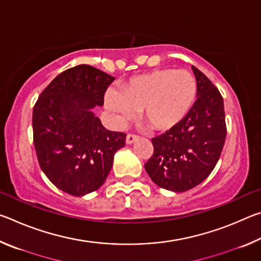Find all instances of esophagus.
<instances>
[{"label": "esophagus", "instance_id": "1", "mask_svg": "<svg viewBox=\"0 0 261 261\" xmlns=\"http://www.w3.org/2000/svg\"><path fill=\"white\" fill-rule=\"evenodd\" d=\"M137 139H138V136L134 135V134H129L126 136V144H132Z\"/></svg>", "mask_w": 261, "mask_h": 261}]
</instances>
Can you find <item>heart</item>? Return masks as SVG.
Instances as JSON below:
<instances>
[{
    "label": "heart",
    "mask_w": 261,
    "mask_h": 261,
    "mask_svg": "<svg viewBox=\"0 0 261 261\" xmlns=\"http://www.w3.org/2000/svg\"><path fill=\"white\" fill-rule=\"evenodd\" d=\"M197 98L196 79L185 70L163 69L131 78L123 91L109 88L105 103L115 120H134L144 110L147 124L168 130L182 122Z\"/></svg>",
    "instance_id": "1"
}]
</instances>
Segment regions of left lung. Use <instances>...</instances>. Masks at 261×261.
Here are the masks:
<instances>
[{"instance_id":"8db88e82","label":"left lung","mask_w":261,"mask_h":261,"mask_svg":"<svg viewBox=\"0 0 261 261\" xmlns=\"http://www.w3.org/2000/svg\"><path fill=\"white\" fill-rule=\"evenodd\" d=\"M197 100L182 122L152 138L154 151L145 170L162 189L184 192L208 177L227 136L223 98L200 70L192 65Z\"/></svg>"}]
</instances>
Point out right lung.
<instances>
[{
  "label": "right lung",
  "instance_id": "obj_1",
  "mask_svg": "<svg viewBox=\"0 0 261 261\" xmlns=\"http://www.w3.org/2000/svg\"><path fill=\"white\" fill-rule=\"evenodd\" d=\"M114 77L86 64L65 70L33 108V143L41 169L62 191L81 197L105 183L126 135L106 129L92 113Z\"/></svg>",
  "mask_w": 261,
  "mask_h": 261
}]
</instances>
